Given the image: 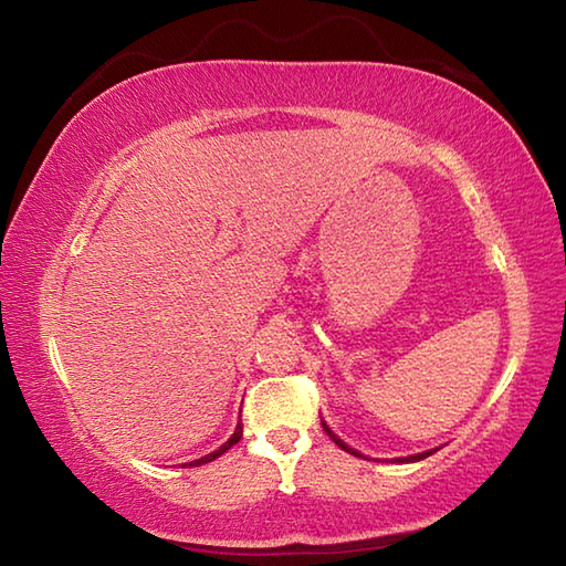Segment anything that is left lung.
<instances>
[{"instance_id": "1", "label": "left lung", "mask_w": 566, "mask_h": 566, "mask_svg": "<svg viewBox=\"0 0 566 566\" xmlns=\"http://www.w3.org/2000/svg\"><path fill=\"white\" fill-rule=\"evenodd\" d=\"M323 430H326V432H328V438H331V440H333L335 444H338V448H343L345 452H350V454H355V457H363V454H359L357 450H353V448H350V444H345V442H343V440H340L338 436H335V432H333V430H331V428H328L326 423H323ZM432 452H436V450H428V452H420V454H411V457H403V460H401V462H418V460H426V457H428V454H432Z\"/></svg>"}]
</instances>
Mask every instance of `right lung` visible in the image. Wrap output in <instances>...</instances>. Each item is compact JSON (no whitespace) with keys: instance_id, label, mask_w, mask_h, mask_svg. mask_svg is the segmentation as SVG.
Wrapping results in <instances>:
<instances>
[{"instance_id":"right-lung-1","label":"right lung","mask_w":566,"mask_h":566,"mask_svg":"<svg viewBox=\"0 0 566 566\" xmlns=\"http://www.w3.org/2000/svg\"><path fill=\"white\" fill-rule=\"evenodd\" d=\"M240 438H243V423H238V428H235V432H233V436H231V438H228V442H223L219 450H216V452H211V454H207V457H201V460H195V462H189V467H199V464H207V462L216 460V457H221L223 452H228V450H231V448H233V444H235V442H238Z\"/></svg>"}]
</instances>
